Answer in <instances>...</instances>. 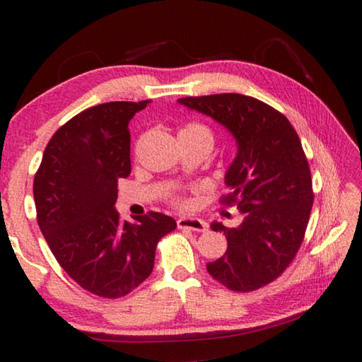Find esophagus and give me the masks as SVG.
Segmentation results:
<instances>
[{"instance_id": "obj_1", "label": "esophagus", "mask_w": 362, "mask_h": 362, "mask_svg": "<svg viewBox=\"0 0 362 362\" xmlns=\"http://www.w3.org/2000/svg\"><path fill=\"white\" fill-rule=\"evenodd\" d=\"M177 225H179V228L193 230V231H199V233L207 230V223L204 222V220L194 218V217H182L177 220Z\"/></svg>"}]
</instances>
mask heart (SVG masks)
Instances as JSON below:
<instances>
[{
	"label": "heart",
	"mask_w": 362,
	"mask_h": 362,
	"mask_svg": "<svg viewBox=\"0 0 362 362\" xmlns=\"http://www.w3.org/2000/svg\"><path fill=\"white\" fill-rule=\"evenodd\" d=\"M179 136L204 140V142L211 144V145L214 144V134H212V131L207 126L201 124V122H188L187 126L182 127V131H180Z\"/></svg>",
	"instance_id": "obj_1"
}]
</instances>
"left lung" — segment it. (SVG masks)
<instances>
[{
	"label": "left lung",
	"instance_id": "left-lung-1",
	"mask_svg": "<svg viewBox=\"0 0 362 362\" xmlns=\"http://www.w3.org/2000/svg\"><path fill=\"white\" fill-rule=\"evenodd\" d=\"M189 110L211 116L230 131L238 151L225 174L223 204L243 214L235 228L212 222L228 247L207 263L214 279L236 292H250L281 276L303 241L313 206V185L302 142L278 110L243 94L183 97Z\"/></svg>",
	"mask_w": 362,
	"mask_h": 362
}]
</instances>
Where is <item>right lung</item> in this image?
Segmentation results:
<instances>
[{
  "instance_id": "1",
  "label": "right lung",
  "mask_w": 362,
  "mask_h": 362,
  "mask_svg": "<svg viewBox=\"0 0 362 362\" xmlns=\"http://www.w3.org/2000/svg\"><path fill=\"white\" fill-rule=\"evenodd\" d=\"M142 102L90 107L54 134L33 182L40 230L66 274L105 298L124 297L150 276L158 241L175 230L159 212L121 220L118 180L131 174L134 115Z\"/></svg>"
}]
</instances>
